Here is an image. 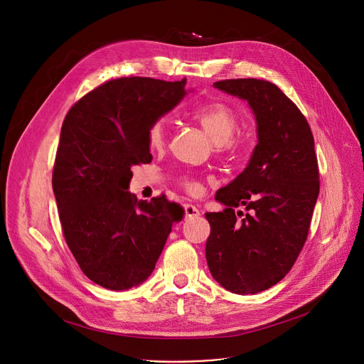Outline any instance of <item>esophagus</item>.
Here are the masks:
<instances>
[{
    "label": "esophagus",
    "instance_id": "esophagus-1",
    "mask_svg": "<svg viewBox=\"0 0 364 364\" xmlns=\"http://www.w3.org/2000/svg\"><path fill=\"white\" fill-rule=\"evenodd\" d=\"M183 212H184V216L186 218H197V216H200V210L197 209L196 206H193V205H190V203H184L183 205Z\"/></svg>",
    "mask_w": 364,
    "mask_h": 364
}]
</instances>
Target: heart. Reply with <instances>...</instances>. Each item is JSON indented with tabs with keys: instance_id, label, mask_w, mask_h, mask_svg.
I'll return each mask as SVG.
<instances>
[{
	"instance_id": "heart-1",
	"label": "heart",
	"mask_w": 364,
	"mask_h": 364,
	"mask_svg": "<svg viewBox=\"0 0 364 364\" xmlns=\"http://www.w3.org/2000/svg\"><path fill=\"white\" fill-rule=\"evenodd\" d=\"M191 119L199 123L206 134L215 141V148L219 152L232 151L237 146L234 132L238 127V113L226 103L212 102L203 106L196 107L190 112ZM167 124L164 119H155L146 129V142L151 149H159L167 142ZM180 186L191 196L200 194V183L191 177H181Z\"/></svg>"
}]
</instances>
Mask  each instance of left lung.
<instances>
[{
  "label": "left lung",
  "instance_id": "left-lung-1",
  "mask_svg": "<svg viewBox=\"0 0 364 364\" xmlns=\"http://www.w3.org/2000/svg\"><path fill=\"white\" fill-rule=\"evenodd\" d=\"M248 100L258 144L248 167L216 193L223 212L205 213L210 225L206 259L226 290L255 294L279 283L299 257L319 193L311 126L273 82L257 78L213 84ZM244 205L249 213H235Z\"/></svg>",
  "mask_w": 364,
  "mask_h": 364
}]
</instances>
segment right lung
Wrapping results in <instances>:
<instances>
[{
    "mask_svg": "<svg viewBox=\"0 0 364 364\" xmlns=\"http://www.w3.org/2000/svg\"><path fill=\"white\" fill-rule=\"evenodd\" d=\"M186 95V78L123 77L95 87L63 119L52 187L62 232L82 273L110 290L141 284L183 213L167 197L139 202L132 167L149 164L151 122Z\"/></svg>",
    "mask_w": 364,
    "mask_h": 364,
    "instance_id": "right-lung-1",
    "label": "right lung"
}]
</instances>
